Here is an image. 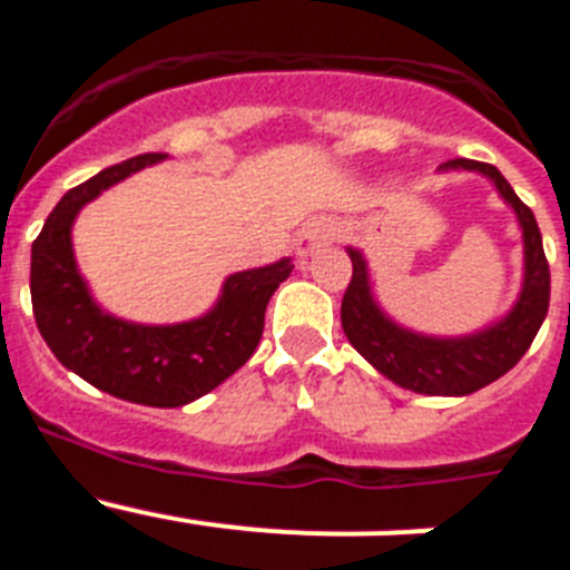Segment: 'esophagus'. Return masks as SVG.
Segmentation results:
<instances>
[{"label":"esophagus","mask_w":570,"mask_h":570,"mask_svg":"<svg viewBox=\"0 0 570 570\" xmlns=\"http://www.w3.org/2000/svg\"><path fill=\"white\" fill-rule=\"evenodd\" d=\"M334 239V225L328 219H314L305 228L299 230V239H296V250L299 256H311L316 248H322L325 242Z\"/></svg>","instance_id":"esophagus-1"}]
</instances>
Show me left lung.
I'll return each instance as SVG.
<instances>
[{"label":"left lung","mask_w":570,"mask_h":570,"mask_svg":"<svg viewBox=\"0 0 570 570\" xmlns=\"http://www.w3.org/2000/svg\"><path fill=\"white\" fill-rule=\"evenodd\" d=\"M448 168L480 170L491 176L502 199L517 210L522 239H525V282H522L520 302L493 328L465 336V340H434V336L411 334L376 308L367 291L365 259L360 250H347L354 262V274L342 296V328H345L347 342L396 385L416 394L465 396L500 380L525 356L548 314L551 271H548L542 234L533 219V210L513 194L500 170L488 163H473V159H451Z\"/></svg>","instance_id":"obj_1"}]
</instances>
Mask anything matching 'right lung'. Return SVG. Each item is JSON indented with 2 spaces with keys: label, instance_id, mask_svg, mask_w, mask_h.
Instances as JSON below:
<instances>
[{
  "label": "right lung",
  "instance_id": "right-lung-1",
  "mask_svg": "<svg viewBox=\"0 0 570 570\" xmlns=\"http://www.w3.org/2000/svg\"><path fill=\"white\" fill-rule=\"evenodd\" d=\"M165 154H139L70 188L30 248V302L37 328L65 367L119 400L179 407L214 391L256 351L265 308L291 259L228 276L210 314L183 325H134L102 314L70 250V225L85 203Z\"/></svg>",
  "mask_w": 570,
  "mask_h": 570
}]
</instances>
